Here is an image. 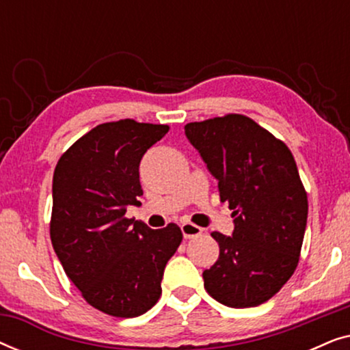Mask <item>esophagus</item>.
Instances as JSON below:
<instances>
[{
  "label": "esophagus",
  "mask_w": 350,
  "mask_h": 350,
  "mask_svg": "<svg viewBox=\"0 0 350 350\" xmlns=\"http://www.w3.org/2000/svg\"><path fill=\"white\" fill-rule=\"evenodd\" d=\"M180 228H181V232H183L185 239H194L202 234V228L196 226V224H193V223H183Z\"/></svg>",
  "instance_id": "1"
}]
</instances>
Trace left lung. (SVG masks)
<instances>
[{
	"mask_svg": "<svg viewBox=\"0 0 350 350\" xmlns=\"http://www.w3.org/2000/svg\"><path fill=\"white\" fill-rule=\"evenodd\" d=\"M185 133L218 180L232 210V236L212 232L219 256L204 286L229 308L271 299L298 266L308 223V194L284 142L242 114L189 122Z\"/></svg>",
	"mask_w": 350,
	"mask_h": 350,
	"instance_id": "left-lung-1",
	"label": "left lung"
}]
</instances>
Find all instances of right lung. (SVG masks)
<instances>
[{"label":"right lung","mask_w":350,"mask_h":350,"mask_svg":"<svg viewBox=\"0 0 350 350\" xmlns=\"http://www.w3.org/2000/svg\"><path fill=\"white\" fill-rule=\"evenodd\" d=\"M169 132L162 124L121 119L94 127L57 162L51 241L66 275L92 308L138 317L157 303L167 261L183 234L126 218L140 205V161Z\"/></svg>","instance_id":"add662e5"}]
</instances>
